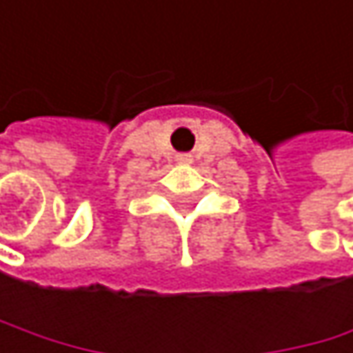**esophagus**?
Wrapping results in <instances>:
<instances>
[{"instance_id": "34e87169", "label": "esophagus", "mask_w": 353, "mask_h": 353, "mask_svg": "<svg viewBox=\"0 0 353 353\" xmlns=\"http://www.w3.org/2000/svg\"><path fill=\"white\" fill-rule=\"evenodd\" d=\"M178 163H190V157L188 154H180L178 157Z\"/></svg>"}]
</instances>
